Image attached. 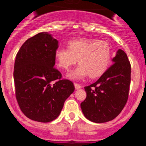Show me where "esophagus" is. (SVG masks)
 I'll return each instance as SVG.
<instances>
[{"instance_id": "obj_1", "label": "esophagus", "mask_w": 146, "mask_h": 146, "mask_svg": "<svg viewBox=\"0 0 146 146\" xmlns=\"http://www.w3.org/2000/svg\"><path fill=\"white\" fill-rule=\"evenodd\" d=\"M74 86H75V88H76V89H79L81 88V85L78 84H77V83H74Z\"/></svg>"}]
</instances>
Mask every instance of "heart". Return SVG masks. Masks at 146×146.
Segmentation results:
<instances>
[{"mask_svg":"<svg viewBox=\"0 0 146 146\" xmlns=\"http://www.w3.org/2000/svg\"><path fill=\"white\" fill-rule=\"evenodd\" d=\"M57 65L68 70L78 62L80 65L68 74L72 79H81L89 76L97 78L106 72L111 62V49L107 42L97 39L80 38L68 43V48L56 51Z\"/></svg>","mask_w":146,"mask_h":146,"instance_id":"obj_1","label":"heart"}]
</instances>
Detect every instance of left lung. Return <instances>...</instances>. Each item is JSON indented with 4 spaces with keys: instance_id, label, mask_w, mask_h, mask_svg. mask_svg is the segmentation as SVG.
<instances>
[{
    "instance_id": "obj_1",
    "label": "left lung",
    "mask_w": 146,
    "mask_h": 146,
    "mask_svg": "<svg viewBox=\"0 0 146 146\" xmlns=\"http://www.w3.org/2000/svg\"><path fill=\"white\" fill-rule=\"evenodd\" d=\"M112 65L92 84L85 86L86 98L81 103L83 113L94 123H105L115 119L128 99L131 81V65L127 55L119 49Z\"/></svg>"
}]
</instances>
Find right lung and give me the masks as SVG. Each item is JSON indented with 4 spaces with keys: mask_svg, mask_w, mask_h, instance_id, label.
<instances>
[{
    "mask_svg": "<svg viewBox=\"0 0 146 146\" xmlns=\"http://www.w3.org/2000/svg\"><path fill=\"white\" fill-rule=\"evenodd\" d=\"M59 42L48 33H40L21 46L14 63L16 98L27 118L38 122L57 119L67 98L74 92L69 80H61L54 68Z\"/></svg>",
    "mask_w": 146,
    "mask_h": 146,
    "instance_id": "1",
    "label": "right lung"
}]
</instances>
